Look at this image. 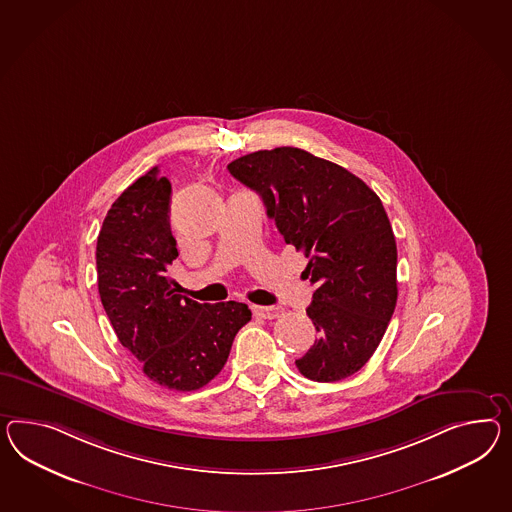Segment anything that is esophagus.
Returning a JSON list of instances; mask_svg holds the SVG:
<instances>
[{
  "label": "esophagus",
  "instance_id": "esophagus-1",
  "mask_svg": "<svg viewBox=\"0 0 512 512\" xmlns=\"http://www.w3.org/2000/svg\"><path fill=\"white\" fill-rule=\"evenodd\" d=\"M252 312L263 317V319H276L278 315L282 314V308L278 306H252Z\"/></svg>",
  "mask_w": 512,
  "mask_h": 512
}]
</instances>
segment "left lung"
Returning a JSON list of instances; mask_svg holds the SVG:
<instances>
[{
    "instance_id": "1",
    "label": "left lung",
    "mask_w": 512,
    "mask_h": 512,
    "mask_svg": "<svg viewBox=\"0 0 512 512\" xmlns=\"http://www.w3.org/2000/svg\"><path fill=\"white\" fill-rule=\"evenodd\" d=\"M228 171L310 260L306 314L319 338L295 360L299 371L315 382L351 377L379 347L397 302V245L380 198L353 172L293 146L252 152Z\"/></svg>"
}]
</instances>
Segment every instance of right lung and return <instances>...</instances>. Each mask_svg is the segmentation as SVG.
Masks as SVG:
<instances>
[{"instance_id": "right-lung-1", "label": "right lung", "mask_w": 512, "mask_h": 512, "mask_svg": "<svg viewBox=\"0 0 512 512\" xmlns=\"http://www.w3.org/2000/svg\"><path fill=\"white\" fill-rule=\"evenodd\" d=\"M171 182L158 167L113 202L96 243L98 293L118 341L159 386L193 392L223 369L249 306L200 304L176 293L169 267L178 258L172 237Z\"/></svg>"}]
</instances>
